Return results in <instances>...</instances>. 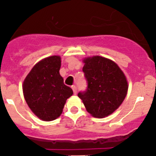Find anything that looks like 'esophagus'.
<instances>
[{
  "label": "esophagus",
  "mask_w": 156,
  "mask_h": 156,
  "mask_svg": "<svg viewBox=\"0 0 156 156\" xmlns=\"http://www.w3.org/2000/svg\"><path fill=\"white\" fill-rule=\"evenodd\" d=\"M72 90H73V93H74V94H77V92H78V89H77V87L76 86H75V85H73V86H72Z\"/></svg>",
  "instance_id": "1"
}]
</instances>
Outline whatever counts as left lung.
Here are the masks:
<instances>
[{
  "label": "left lung",
  "instance_id": "left-lung-1",
  "mask_svg": "<svg viewBox=\"0 0 156 156\" xmlns=\"http://www.w3.org/2000/svg\"><path fill=\"white\" fill-rule=\"evenodd\" d=\"M83 62L87 87L78 93V97L91 115L106 117L120 106L126 97V77L115 62L105 57L94 56Z\"/></svg>",
  "mask_w": 156,
  "mask_h": 156
}]
</instances>
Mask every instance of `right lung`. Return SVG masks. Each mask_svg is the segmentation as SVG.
<instances>
[{"label": "right lung", "mask_w": 156, "mask_h": 156, "mask_svg": "<svg viewBox=\"0 0 156 156\" xmlns=\"http://www.w3.org/2000/svg\"><path fill=\"white\" fill-rule=\"evenodd\" d=\"M61 58L51 56L37 62L24 80L25 100L36 116L46 122L55 120L62 112L66 100L73 94L59 74Z\"/></svg>", "instance_id": "right-lung-1"}]
</instances>
